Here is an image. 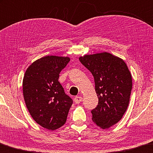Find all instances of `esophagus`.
<instances>
[{
    "label": "esophagus",
    "instance_id": "obj_1",
    "mask_svg": "<svg viewBox=\"0 0 153 153\" xmlns=\"http://www.w3.org/2000/svg\"><path fill=\"white\" fill-rule=\"evenodd\" d=\"M74 102L76 104H79L82 100V97L81 96H76L74 97Z\"/></svg>",
    "mask_w": 153,
    "mask_h": 153
}]
</instances>
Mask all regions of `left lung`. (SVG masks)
I'll return each instance as SVG.
<instances>
[{
    "instance_id": "obj_1",
    "label": "left lung",
    "mask_w": 153,
    "mask_h": 153,
    "mask_svg": "<svg viewBox=\"0 0 153 153\" xmlns=\"http://www.w3.org/2000/svg\"><path fill=\"white\" fill-rule=\"evenodd\" d=\"M81 63L93 75L98 104L91 111L92 121L102 129L118 123L129 105L132 79L122 59L109 53L87 55Z\"/></svg>"
}]
</instances>
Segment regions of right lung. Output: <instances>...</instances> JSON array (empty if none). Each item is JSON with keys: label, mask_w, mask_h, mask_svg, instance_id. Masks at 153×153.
Segmentation results:
<instances>
[{"label": "right lung", "mask_w": 153, "mask_h": 153, "mask_svg": "<svg viewBox=\"0 0 153 153\" xmlns=\"http://www.w3.org/2000/svg\"><path fill=\"white\" fill-rule=\"evenodd\" d=\"M70 62L68 57L48 56L37 59L25 72L23 94L26 107L37 123L55 130L64 126L73 101L58 81Z\"/></svg>", "instance_id": "right-lung-1"}]
</instances>
